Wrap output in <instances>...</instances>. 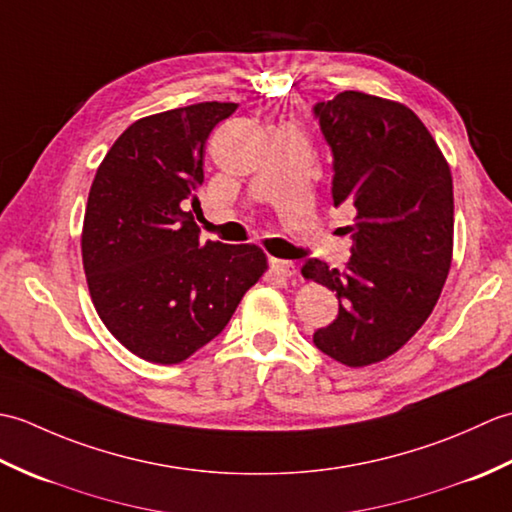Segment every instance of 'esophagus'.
Masks as SVG:
<instances>
[{"label": "esophagus", "mask_w": 512, "mask_h": 512, "mask_svg": "<svg viewBox=\"0 0 512 512\" xmlns=\"http://www.w3.org/2000/svg\"><path fill=\"white\" fill-rule=\"evenodd\" d=\"M270 268H273V273L281 275V277H292L297 273V266L288 262V259H270Z\"/></svg>", "instance_id": "obj_1"}]
</instances>
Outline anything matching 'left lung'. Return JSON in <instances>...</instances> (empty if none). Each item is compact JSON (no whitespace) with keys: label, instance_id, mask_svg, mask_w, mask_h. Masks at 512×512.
<instances>
[{"label":"left lung","instance_id":"1","mask_svg":"<svg viewBox=\"0 0 512 512\" xmlns=\"http://www.w3.org/2000/svg\"><path fill=\"white\" fill-rule=\"evenodd\" d=\"M332 149L334 206L356 209L345 270L308 259L306 279L336 292L339 314L314 332L323 354L365 367L398 352L436 308L453 255V180L409 107L341 92L312 107Z\"/></svg>","mask_w":512,"mask_h":512}]
</instances>
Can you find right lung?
<instances>
[{
  "label": "right lung",
  "mask_w": 512,
  "mask_h": 512,
  "mask_svg": "<svg viewBox=\"0 0 512 512\" xmlns=\"http://www.w3.org/2000/svg\"><path fill=\"white\" fill-rule=\"evenodd\" d=\"M237 103H195L129 125L90 189L81 250L105 328L129 352L173 365L213 341L266 270L255 244L200 242L204 145Z\"/></svg>",
  "instance_id": "add662e5"
}]
</instances>
